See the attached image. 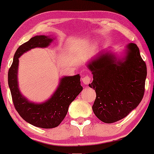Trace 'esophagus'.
I'll return each mask as SVG.
<instances>
[{"label":"esophagus","instance_id":"esophagus-1","mask_svg":"<svg viewBox=\"0 0 154 154\" xmlns=\"http://www.w3.org/2000/svg\"><path fill=\"white\" fill-rule=\"evenodd\" d=\"M92 80V78L89 76V75H84V76L82 78V81H83V83L84 85H88L90 83V81H91Z\"/></svg>","mask_w":154,"mask_h":154}]
</instances>
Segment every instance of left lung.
Wrapping results in <instances>:
<instances>
[{
    "label": "left lung",
    "mask_w": 154,
    "mask_h": 154,
    "mask_svg": "<svg viewBox=\"0 0 154 154\" xmlns=\"http://www.w3.org/2000/svg\"><path fill=\"white\" fill-rule=\"evenodd\" d=\"M88 67L93 74L89 86L96 92L92 110L100 121L106 123L119 121L141 102L147 71L136 44H128L122 60H117L109 52H99Z\"/></svg>",
    "instance_id": "1"
}]
</instances>
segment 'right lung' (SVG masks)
Segmentation results:
<instances>
[{"label": "right lung", "instance_id": "right-lung-1", "mask_svg": "<svg viewBox=\"0 0 154 154\" xmlns=\"http://www.w3.org/2000/svg\"><path fill=\"white\" fill-rule=\"evenodd\" d=\"M52 39L46 35H36L18 48L8 71V85L14 108L25 121L41 128H53L60 125L66 116L69 105L83 90L79 74L64 76L57 89L48 101L42 104L31 102L21 94L18 88L19 57L35 48H45Z\"/></svg>", "mask_w": 154, "mask_h": 154}]
</instances>
